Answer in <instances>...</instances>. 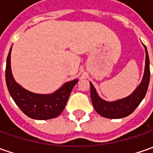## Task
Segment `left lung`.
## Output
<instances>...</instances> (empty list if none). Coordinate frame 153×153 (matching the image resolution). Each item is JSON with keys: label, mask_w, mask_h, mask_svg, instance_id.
Masks as SVG:
<instances>
[{"label": "left lung", "mask_w": 153, "mask_h": 153, "mask_svg": "<svg viewBox=\"0 0 153 153\" xmlns=\"http://www.w3.org/2000/svg\"><path fill=\"white\" fill-rule=\"evenodd\" d=\"M143 46L146 51L144 75L140 83L130 95L115 101H106L99 96L95 88L90 82V97L94 108L95 109L98 114L111 119L125 117L131 114L144 99L150 81V60L146 47L144 44Z\"/></svg>", "instance_id": "1"}]
</instances>
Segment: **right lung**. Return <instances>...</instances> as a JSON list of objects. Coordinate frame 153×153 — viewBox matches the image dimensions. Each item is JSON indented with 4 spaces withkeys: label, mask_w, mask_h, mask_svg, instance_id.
<instances>
[{
    "label": "right lung",
    "mask_w": 153,
    "mask_h": 153,
    "mask_svg": "<svg viewBox=\"0 0 153 153\" xmlns=\"http://www.w3.org/2000/svg\"><path fill=\"white\" fill-rule=\"evenodd\" d=\"M11 52L7 59L6 82L10 95L16 105L29 117L36 120H48L58 117L63 111L69 96L78 79L65 82L53 94H41L29 91L20 86L13 78L11 69Z\"/></svg>",
    "instance_id": "add662e5"
}]
</instances>
